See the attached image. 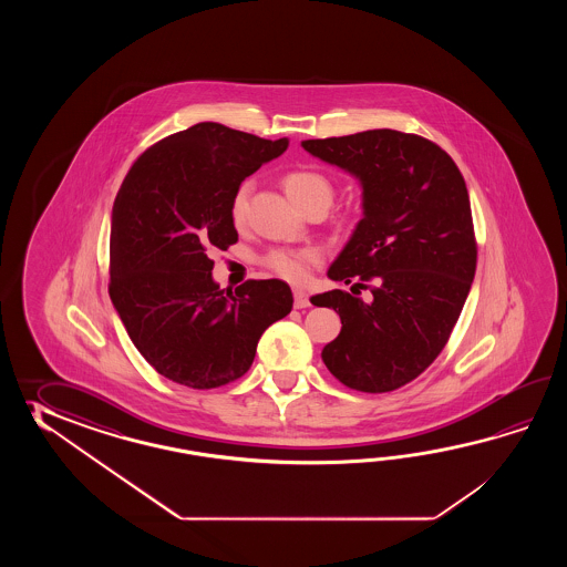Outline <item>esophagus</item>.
<instances>
[{
	"instance_id": "34e87169",
	"label": "esophagus",
	"mask_w": 567,
	"mask_h": 567,
	"mask_svg": "<svg viewBox=\"0 0 567 567\" xmlns=\"http://www.w3.org/2000/svg\"><path fill=\"white\" fill-rule=\"evenodd\" d=\"M293 306L301 310V308H308L310 306V298L303 289H293Z\"/></svg>"
}]
</instances>
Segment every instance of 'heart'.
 I'll return each mask as SVG.
<instances>
[{
    "label": "heart",
    "instance_id": "b5f03b06",
    "mask_svg": "<svg viewBox=\"0 0 567 567\" xmlns=\"http://www.w3.org/2000/svg\"><path fill=\"white\" fill-rule=\"evenodd\" d=\"M284 190L288 194L289 200L301 208L313 200H322L330 205L332 200V184L330 181L312 172V169H293L284 176ZM247 205H249V186L243 184L241 188L235 194L233 205H230V217L235 225H241L247 217ZM318 261V254L312 249H278L271 251L266 257V266L279 276L281 279H288L298 284L308 276V269Z\"/></svg>",
    "mask_w": 567,
    "mask_h": 567
}]
</instances>
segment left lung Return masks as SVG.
<instances>
[{"mask_svg":"<svg viewBox=\"0 0 567 567\" xmlns=\"http://www.w3.org/2000/svg\"><path fill=\"white\" fill-rule=\"evenodd\" d=\"M301 147L362 188V218L328 269L352 293L310 300L342 322L322 361L350 389L395 391L435 361L468 298L476 241L466 182L440 145L413 133L369 130ZM361 288L371 302L353 296Z\"/></svg>","mask_w":567,"mask_h":567,"instance_id":"obj_1","label":"left lung"}]
</instances>
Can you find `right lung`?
<instances>
[{"mask_svg": "<svg viewBox=\"0 0 567 567\" xmlns=\"http://www.w3.org/2000/svg\"><path fill=\"white\" fill-rule=\"evenodd\" d=\"M288 145L203 121L145 150L121 184L109 296L135 349L174 383L215 389L239 379L266 328L291 312L286 281L225 291L208 257L239 239L230 205L241 182Z\"/></svg>", "mask_w": 567, "mask_h": 567, "instance_id": "add662e5", "label": "right lung"}]
</instances>
